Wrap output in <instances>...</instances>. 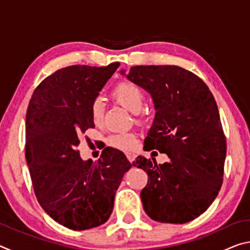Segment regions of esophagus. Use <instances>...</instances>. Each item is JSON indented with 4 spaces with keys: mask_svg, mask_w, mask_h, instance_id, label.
<instances>
[{
    "mask_svg": "<svg viewBox=\"0 0 250 250\" xmlns=\"http://www.w3.org/2000/svg\"><path fill=\"white\" fill-rule=\"evenodd\" d=\"M126 158H128L130 162L132 163L134 159H135V153H134V152H126Z\"/></svg>",
    "mask_w": 250,
    "mask_h": 250,
    "instance_id": "esophagus-1",
    "label": "esophagus"
}]
</instances>
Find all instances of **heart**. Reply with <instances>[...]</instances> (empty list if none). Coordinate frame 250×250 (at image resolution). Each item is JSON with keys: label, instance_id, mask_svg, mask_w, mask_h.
Wrapping results in <instances>:
<instances>
[{"label": "heart", "instance_id": "obj_1", "mask_svg": "<svg viewBox=\"0 0 250 250\" xmlns=\"http://www.w3.org/2000/svg\"><path fill=\"white\" fill-rule=\"evenodd\" d=\"M112 99L122 107L132 113H139L145 104V92L140 87L130 82H124L113 88L111 92ZM91 120L96 125H101L104 122V107L101 100H95L90 107ZM108 143L111 146L122 151H131L134 149L137 138L133 133L122 132L112 134L108 139Z\"/></svg>", "mask_w": 250, "mask_h": 250}]
</instances>
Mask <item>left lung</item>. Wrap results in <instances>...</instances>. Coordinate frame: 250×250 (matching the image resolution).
<instances>
[{"label":"left lung","mask_w":250,"mask_h":250,"mask_svg":"<svg viewBox=\"0 0 250 250\" xmlns=\"http://www.w3.org/2000/svg\"><path fill=\"white\" fill-rule=\"evenodd\" d=\"M120 74L153 100L143 149L168 156L163 164L141 155L133 162L149 175L143 208L156 222H191L208 208L223 183L226 139L216 101L202 79L177 66H134Z\"/></svg>","instance_id":"1"}]
</instances>
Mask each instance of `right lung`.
<instances>
[{
	"mask_svg": "<svg viewBox=\"0 0 250 250\" xmlns=\"http://www.w3.org/2000/svg\"><path fill=\"white\" fill-rule=\"evenodd\" d=\"M120 66H68L36 88L26 113V161L43 209L73 230L104 224L131 164L120 150L105 147L92 162L80 158L79 138L95 128L91 104Z\"/></svg>",
	"mask_w": 250,
	"mask_h": 250,
	"instance_id": "add662e5",
	"label": "right lung"
}]
</instances>
